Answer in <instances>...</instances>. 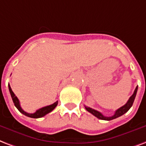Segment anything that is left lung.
<instances>
[{"mask_svg": "<svg viewBox=\"0 0 146 146\" xmlns=\"http://www.w3.org/2000/svg\"><path fill=\"white\" fill-rule=\"evenodd\" d=\"M137 90H138V86H136L135 91H134V93H133V94L130 96V98L127 101V103H125L124 106H122V107H120L119 109H118V110L115 112V114H114L113 115H112V116H110V117L105 116V115H103L102 113H100V112L97 111V110H93V109H92V108L87 107V106H85L86 110H87L89 113H92L93 115H95L96 117H97L98 119H100L108 120V121L114 119H116V118L119 117V116L122 115L123 114H125V113H127L130 108L132 107V104H133V102H134V100H135L136 93H137Z\"/></svg>", "mask_w": 146, "mask_h": 146, "instance_id": "obj_1", "label": "left lung"}]
</instances>
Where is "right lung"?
Here are the masks:
<instances>
[{
    "label": "right lung",
    "instance_id": "add662e5",
    "mask_svg": "<svg viewBox=\"0 0 146 146\" xmlns=\"http://www.w3.org/2000/svg\"><path fill=\"white\" fill-rule=\"evenodd\" d=\"M8 87H9V91H10V93H11V98H12V100H13V102L14 103V106H16L17 109L21 112L22 114H24V115H27V116H28V117H31V118H34V119H37V118H41L44 116L46 114H48L49 113H50L52 112L55 107L57 106L58 104V101H56V103H54L52 105H50V106H45V107H43L41 108V109H39L38 110H36V112L34 113H26L25 111L22 110V108L21 107V105H20V102H19V100L17 99L15 94L14 93V92L12 91L11 90V86L8 85Z\"/></svg>",
    "mask_w": 146,
    "mask_h": 146
}]
</instances>
